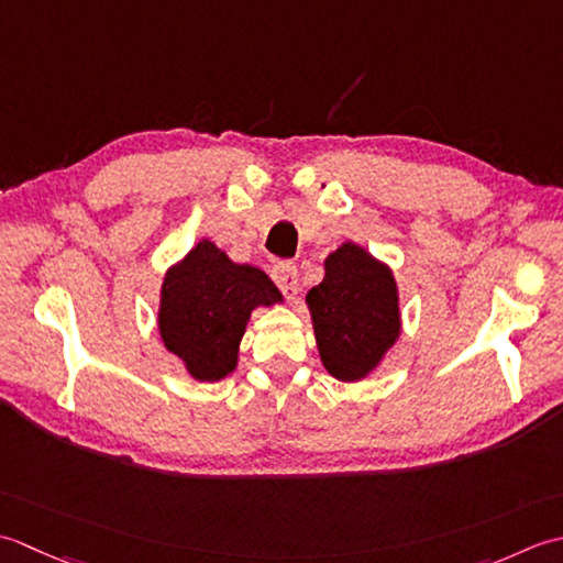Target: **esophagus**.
<instances>
[{
  "label": "esophagus",
  "mask_w": 563,
  "mask_h": 563,
  "mask_svg": "<svg viewBox=\"0 0 563 563\" xmlns=\"http://www.w3.org/2000/svg\"><path fill=\"white\" fill-rule=\"evenodd\" d=\"M272 279L277 282L282 294L289 298V301H294L298 294V269L294 262H277V265L272 267Z\"/></svg>",
  "instance_id": "1"
}]
</instances>
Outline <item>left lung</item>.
Masks as SVG:
<instances>
[{"instance_id":"left-lung-1","label":"left lung","mask_w":563,"mask_h":563,"mask_svg":"<svg viewBox=\"0 0 563 563\" xmlns=\"http://www.w3.org/2000/svg\"><path fill=\"white\" fill-rule=\"evenodd\" d=\"M320 360L340 382L369 374L398 338L394 274L357 245L325 260V279L306 296Z\"/></svg>"}]
</instances>
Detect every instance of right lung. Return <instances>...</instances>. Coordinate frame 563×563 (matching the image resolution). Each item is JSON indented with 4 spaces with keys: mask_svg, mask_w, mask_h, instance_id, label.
I'll use <instances>...</instances> for the list:
<instances>
[{
    "mask_svg": "<svg viewBox=\"0 0 563 563\" xmlns=\"http://www.w3.org/2000/svg\"><path fill=\"white\" fill-rule=\"evenodd\" d=\"M265 272L235 265L211 240H201L163 284L159 335L199 382H218L235 369L250 311L279 301Z\"/></svg>",
    "mask_w": 563,
    "mask_h": 563,
    "instance_id": "right-lung-1",
    "label": "right lung"
}]
</instances>
